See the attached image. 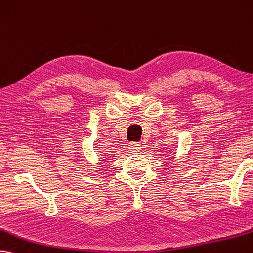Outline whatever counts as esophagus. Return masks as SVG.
Wrapping results in <instances>:
<instances>
[{
  "label": "esophagus",
  "instance_id": "obj_1",
  "mask_svg": "<svg viewBox=\"0 0 253 253\" xmlns=\"http://www.w3.org/2000/svg\"><path fill=\"white\" fill-rule=\"evenodd\" d=\"M140 146H141V143H139V142H130L128 145V149L131 152V153H137V152H139L141 150Z\"/></svg>",
  "mask_w": 253,
  "mask_h": 253
}]
</instances>
